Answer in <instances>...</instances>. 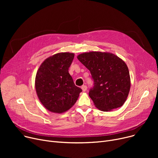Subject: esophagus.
<instances>
[{
    "label": "esophagus",
    "instance_id": "1",
    "mask_svg": "<svg viewBox=\"0 0 158 158\" xmlns=\"http://www.w3.org/2000/svg\"><path fill=\"white\" fill-rule=\"evenodd\" d=\"M81 88H82V91H83V92H86V90L87 89V86L86 85H83V86H82Z\"/></svg>",
    "mask_w": 158,
    "mask_h": 158
}]
</instances>
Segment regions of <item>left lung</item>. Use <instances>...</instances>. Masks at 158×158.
Segmentation results:
<instances>
[{"label": "left lung", "instance_id": "obj_1", "mask_svg": "<svg viewBox=\"0 0 158 158\" xmlns=\"http://www.w3.org/2000/svg\"><path fill=\"white\" fill-rule=\"evenodd\" d=\"M77 59L90 71L94 86L89 92L96 107L110 111L126 102L131 88L127 64L110 52H89L80 54Z\"/></svg>", "mask_w": 158, "mask_h": 158}]
</instances>
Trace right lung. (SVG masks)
Wrapping results in <instances>:
<instances>
[{"instance_id": "right-lung-1", "label": "right lung", "mask_w": 158, "mask_h": 158, "mask_svg": "<svg viewBox=\"0 0 158 158\" xmlns=\"http://www.w3.org/2000/svg\"><path fill=\"white\" fill-rule=\"evenodd\" d=\"M73 53L54 54L41 64L35 78L36 92L41 103L49 111L62 113L76 102L82 89L75 85L69 73Z\"/></svg>"}]
</instances>
